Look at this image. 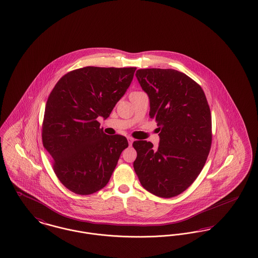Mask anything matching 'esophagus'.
<instances>
[{
    "label": "esophagus",
    "instance_id": "esophagus-1",
    "mask_svg": "<svg viewBox=\"0 0 258 258\" xmlns=\"http://www.w3.org/2000/svg\"><path fill=\"white\" fill-rule=\"evenodd\" d=\"M127 140H128V144H130V146H132V144H133V142H134V138L132 137H127Z\"/></svg>",
    "mask_w": 258,
    "mask_h": 258
}]
</instances>
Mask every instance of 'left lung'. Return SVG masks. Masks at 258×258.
Returning a JSON list of instances; mask_svg holds the SVG:
<instances>
[{
    "label": "left lung",
    "mask_w": 258,
    "mask_h": 258,
    "mask_svg": "<svg viewBox=\"0 0 258 258\" xmlns=\"http://www.w3.org/2000/svg\"><path fill=\"white\" fill-rule=\"evenodd\" d=\"M137 80L150 99V118L160 144L137 140L134 167L148 192L161 198L181 194L202 171L212 147V115L201 86L173 69H139Z\"/></svg>",
    "instance_id": "8db88e82"
}]
</instances>
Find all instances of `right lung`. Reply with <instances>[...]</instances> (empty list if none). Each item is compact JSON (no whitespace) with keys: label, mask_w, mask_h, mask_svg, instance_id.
I'll use <instances>...</instances> for the list:
<instances>
[{"label":"right lung","mask_w":258,"mask_h":258,"mask_svg":"<svg viewBox=\"0 0 258 258\" xmlns=\"http://www.w3.org/2000/svg\"><path fill=\"white\" fill-rule=\"evenodd\" d=\"M137 68L88 66L68 72L46 101L43 145L52 157L59 181L78 195L106 186L123 149L120 135L107 136L99 117L107 119L130 87Z\"/></svg>","instance_id":"obj_1"}]
</instances>
